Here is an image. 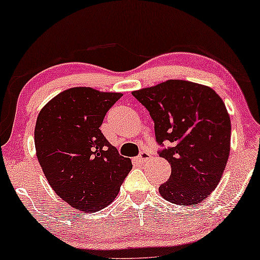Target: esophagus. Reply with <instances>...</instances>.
Segmentation results:
<instances>
[{
  "label": "esophagus",
  "mask_w": 260,
  "mask_h": 260,
  "mask_svg": "<svg viewBox=\"0 0 260 260\" xmlns=\"http://www.w3.org/2000/svg\"><path fill=\"white\" fill-rule=\"evenodd\" d=\"M150 157H151L150 152L147 150H143V151H141V154L137 156V161L140 163H143V162H147Z\"/></svg>",
  "instance_id": "obj_1"
}]
</instances>
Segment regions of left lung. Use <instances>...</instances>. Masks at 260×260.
Here are the masks:
<instances>
[{
    "mask_svg": "<svg viewBox=\"0 0 260 260\" xmlns=\"http://www.w3.org/2000/svg\"><path fill=\"white\" fill-rule=\"evenodd\" d=\"M155 123L159 156L172 166L158 190L167 201L198 205L215 189L231 147V119L222 99L211 87L168 80L134 91ZM163 141L172 147L165 148Z\"/></svg>",
    "mask_w": 260,
    "mask_h": 260,
    "instance_id": "8db88e82",
    "label": "left lung"
}]
</instances>
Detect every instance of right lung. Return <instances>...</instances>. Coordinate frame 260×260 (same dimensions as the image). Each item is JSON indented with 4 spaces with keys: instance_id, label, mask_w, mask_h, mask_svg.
<instances>
[{
    "instance_id": "add662e5",
    "label": "right lung",
    "mask_w": 260,
    "mask_h": 260,
    "mask_svg": "<svg viewBox=\"0 0 260 260\" xmlns=\"http://www.w3.org/2000/svg\"><path fill=\"white\" fill-rule=\"evenodd\" d=\"M120 97L73 87L48 102L38 116L34 141L42 172L56 195L83 212L111 204L133 168L99 129Z\"/></svg>"
}]
</instances>
